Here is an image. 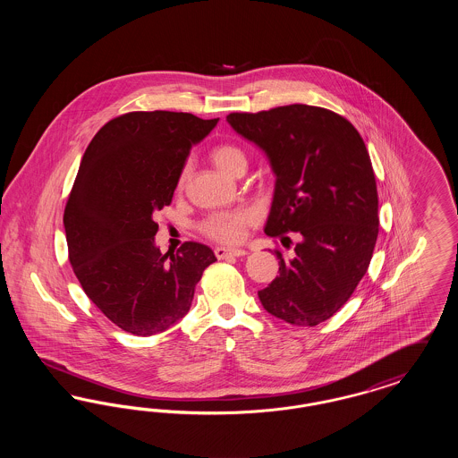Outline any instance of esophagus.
Here are the masks:
<instances>
[{
    "instance_id": "34e87169",
    "label": "esophagus",
    "mask_w": 458,
    "mask_h": 458,
    "mask_svg": "<svg viewBox=\"0 0 458 458\" xmlns=\"http://www.w3.org/2000/svg\"><path fill=\"white\" fill-rule=\"evenodd\" d=\"M215 254L218 259H228V258H240V256H245L247 252L242 250V249H228V247H216L215 249Z\"/></svg>"
}]
</instances>
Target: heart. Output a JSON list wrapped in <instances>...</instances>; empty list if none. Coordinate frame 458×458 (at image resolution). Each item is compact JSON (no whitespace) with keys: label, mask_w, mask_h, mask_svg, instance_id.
<instances>
[{"label":"heart","mask_w":458,"mask_h":458,"mask_svg":"<svg viewBox=\"0 0 458 458\" xmlns=\"http://www.w3.org/2000/svg\"><path fill=\"white\" fill-rule=\"evenodd\" d=\"M213 163L218 166L223 174H232L240 165H245V154L235 146H218L213 154ZM191 172V165L187 163L182 172L178 183L183 185ZM258 221V215L252 209H240L233 213H216L202 223V232L209 239L216 240L221 243H239L245 239L249 226Z\"/></svg>","instance_id":"1"}]
</instances>
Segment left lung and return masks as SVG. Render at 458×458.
I'll return each instance as SVG.
<instances>
[{"instance_id":"8db88e82","label":"left lung","mask_w":458,"mask_h":458,"mask_svg":"<svg viewBox=\"0 0 458 458\" xmlns=\"http://www.w3.org/2000/svg\"><path fill=\"white\" fill-rule=\"evenodd\" d=\"M226 122L266 154L276 176L266 235L302 237L293 259L275 252L280 276L258 292L262 307L284 323L316 327L349 301L377 239L366 144L349 120L307 105L230 113Z\"/></svg>"}]
</instances>
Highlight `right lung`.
<instances>
[{
  "instance_id": "1",
  "label": "right lung",
  "mask_w": 458,
  "mask_h": 458,
  "mask_svg": "<svg viewBox=\"0 0 458 458\" xmlns=\"http://www.w3.org/2000/svg\"><path fill=\"white\" fill-rule=\"evenodd\" d=\"M219 118L133 111L109 120L84 153L66 202L68 258L89 299L111 323L151 336L191 309L215 252L185 242L161 254L154 213L172 202L192 146Z\"/></svg>"
}]
</instances>
